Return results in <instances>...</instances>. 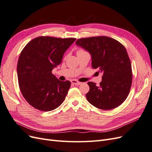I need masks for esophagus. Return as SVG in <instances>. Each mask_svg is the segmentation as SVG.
I'll return each mask as SVG.
<instances>
[{"instance_id": "obj_1", "label": "esophagus", "mask_w": 152, "mask_h": 152, "mask_svg": "<svg viewBox=\"0 0 152 152\" xmlns=\"http://www.w3.org/2000/svg\"><path fill=\"white\" fill-rule=\"evenodd\" d=\"M71 82H72V84H75V85H77V86H79V85H81V84H82V82L77 81V80H71Z\"/></svg>"}]
</instances>
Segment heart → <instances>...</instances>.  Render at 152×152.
<instances>
[{
    "label": "heart",
    "instance_id": "b5f03b06",
    "mask_svg": "<svg viewBox=\"0 0 152 152\" xmlns=\"http://www.w3.org/2000/svg\"><path fill=\"white\" fill-rule=\"evenodd\" d=\"M80 50H78V51H80Z\"/></svg>",
    "mask_w": 152,
    "mask_h": 152
}]
</instances>
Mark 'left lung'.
Here are the masks:
<instances>
[{
    "label": "left lung",
    "mask_w": 152,
    "mask_h": 152,
    "mask_svg": "<svg viewBox=\"0 0 152 152\" xmlns=\"http://www.w3.org/2000/svg\"><path fill=\"white\" fill-rule=\"evenodd\" d=\"M75 44L90 53L92 67L103 73L99 86L87 83V101L102 110L117 108L126 99L132 84L131 63L125 47L106 36L79 39Z\"/></svg>",
    "instance_id": "1"
}]
</instances>
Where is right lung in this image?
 <instances>
[{
  "label": "right lung",
  "mask_w": 152,
  "mask_h": 152,
  "mask_svg": "<svg viewBox=\"0 0 152 152\" xmlns=\"http://www.w3.org/2000/svg\"><path fill=\"white\" fill-rule=\"evenodd\" d=\"M75 40L39 37L22 50L17 65L18 84L23 96L34 108L51 111L65 100L70 82L58 80L52 70L61 64L64 53Z\"/></svg>",
  "instance_id": "add662e5"
}]
</instances>
